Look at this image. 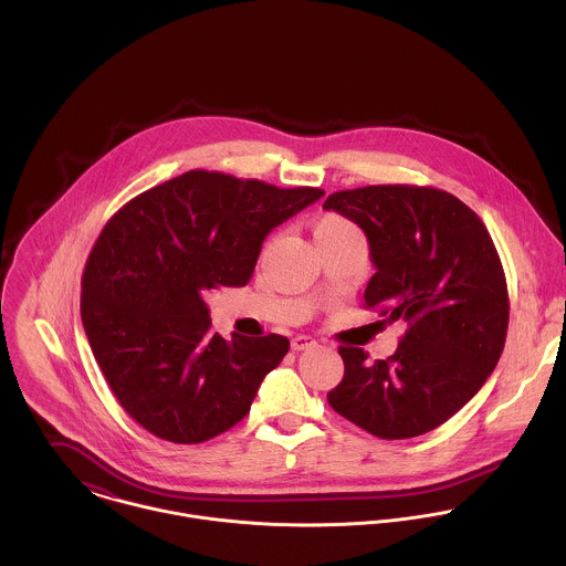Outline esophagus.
<instances>
[{"label": "esophagus", "instance_id": "esophagus-1", "mask_svg": "<svg viewBox=\"0 0 566 566\" xmlns=\"http://www.w3.org/2000/svg\"><path fill=\"white\" fill-rule=\"evenodd\" d=\"M314 346H316V339H312L310 335L292 337V348L294 350H307V348H314Z\"/></svg>", "mask_w": 566, "mask_h": 566}]
</instances>
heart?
I'll use <instances>...</instances> for the list:
<instances>
[{
  "mask_svg": "<svg viewBox=\"0 0 566 566\" xmlns=\"http://www.w3.org/2000/svg\"><path fill=\"white\" fill-rule=\"evenodd\" d=\"M316 243L337 242V240H364L361 231L339 213H324L314 222Z\"/></svg>",
  "mask_w": 566,
  "mask_h": 566,
  "instance_id": "b5f03b06",
  "label": "heart"
}]
</instances>
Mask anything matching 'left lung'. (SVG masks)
I'll list each match as a JSON object with an SVG mask.
<instances>
[{"mask_svg": "<svg viewBox=\"0 0 566 566\" xmlns=\"http://www.w3.org/2000/svg\"><path fill=\"white\" fill-rule=\"evenodd\" d=\"M368 238L377 268L364 307L407 324L388 359L339 346L328 405L384 440L422 436L469 403L494 370L510 298L492 238L460 198L436 187L370 185L324 200Z\"/></svg>", "mask_w": 566, "mask_h": 566, "instance_id": "left-lung-1", "label": "left lung"}]
</instances>
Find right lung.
<instances>
[{
	"label": "right lung",
	"mask_w": 566,
	"mask_h": 566,
	"mask_svg": "<svg viewBox=\"0 0 566 566\" xmlns=\"http://www.w3.org/2000/svg\"><path fill=\"white\" fill-rule=\"evenodd\" d=\"M323 193L191 169L104 224L82 272V324L117 403L144 429L198 444L250 411L290 339H224L202 294L245 285L265 235Z\"/></svg>",
	"instance_id": "obj_1"
}]
</instances>
